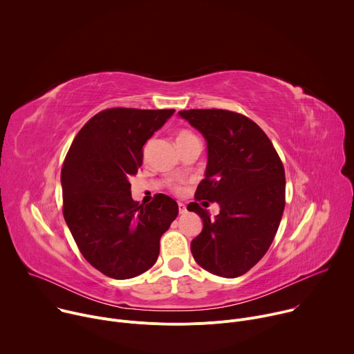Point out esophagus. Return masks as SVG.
<instances>
[{
  "label": "esophagus",
  "mask_w": 354,
  "mask_h": 354,
  "mask_svg": "<svg viewBox=\"0 0 354 354\" xmlns=\"http://www.w3.org/2000/svg\"><path fill=\"white\" fill-rule=\"evenodd\" d=\"M178 207H179V214H186V206L183 203H178Z\"/></svg>",
  "instance_id": "esophagus-1"
}]
</instances>
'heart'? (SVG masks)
<instances>
[{"mask_svg":"<svg viewBox=\"0 0 354 354\" xmlns=\"http://www.w3.org/2000/svg\"><path fill=\"white\" fill-rule=\"evenodd\" d=\"M189 137H193V134L190 131H186V130H182L178 133L176 136V140H185V138H189Z\"/></svg>","mask_w":354,"mask_h":354,"instance_id":"heart-1","label":"heart"}]
</instances>
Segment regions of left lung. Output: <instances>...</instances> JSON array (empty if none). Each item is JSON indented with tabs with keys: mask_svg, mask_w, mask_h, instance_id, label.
I'll use <instances>...</instances> for the list:
<instances>
[{
	"mask_svg": "<svg viewBox=\"0 0 354 354\" xmlns=\"http://www.w3.org/2000/svg\"><path fill=\"white\" fill-rule=\"evenodd\" d=\"M179 116L207 141L206 176L194 197L220 205L214 220L198 203L187 206L203 220L190 243L193 258L213 274L238 277L263 258L277 232L286 205L283 164L265 131L241 113L190 109Z\"/></svg>",
	"mask_w": 354,
	"mask_h": 354,
	"instance_id": "8db88e82",
	"label": "left lung"
}]
</instances>
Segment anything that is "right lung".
I'll list each match as a JSON object with an SVG mask.
<instances>
[{"label": "right lung", "mask_w": 354, "mask_h": 354, "mask_svg": "<svg viewBox=\"0 0 354 354\" xmlns=\"http://www.w3.org/2000/svg\"><path fill=\"white\" fill-rule=\"evenodd\" d=\"M174 109L113 108L91 118L75 136L63 169V214L82 257L100 273L124 280L153 266L160 239L178 203L157 194L131 198L130 178L142 164V145Z\"/></svg>", "instance_id": "obj_1"}]
</instances>
